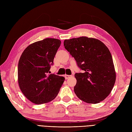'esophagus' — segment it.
<instances>
[{"mask_svg":"<svg viewBox=\"0 0 132 132\" xmlns=\"http://www.w3.org/2000/svg\"><path fill=\"white\" fill-rule=\"evenodd\" d=\"M72 76L71 75H65V79H68L69 77H71Z\"/></svg>","mask_w":132,"mask_h":132,"instance_id":"esophagus-1","label":"esophagus"}]
</instances>
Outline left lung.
Instances as JSON below:
<instances>
[{"label": "left lung", "instance_id": "8db88e82", "mask_svg": "<svg viewBox=\"0 0 132 132\" xmlns=\"http://www.w3.org/2000/svg\"><path fill=\"white\" fill-rule=\"evenodd\" d=\"M64 46L74 57L82 73H76L74 92L89 104H97L109 95L116 80L110 51L101 40L83 36L65 39Z\"/></svg>", "mask_w": 132, "mask_h": 132}]
</instances>
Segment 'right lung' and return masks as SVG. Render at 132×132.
<instances>
[{"instance_id": "add662e5", "label": "right lung", "mask_w": 132, "mask_h": 132, "mask_svg": "<svg viewBox=\"0 0 132 132\" xmlns=\"http://www.w3.org/2000/svg\"><path fill=\"white\" fill-rule=\"evenodd\" d=\"M61 43L60 39L51 38L34 42L20 57L19 86L23 95L34 104H42L53 100L65 81V77L48 73Z\"/></svg>"}]
</instances>
